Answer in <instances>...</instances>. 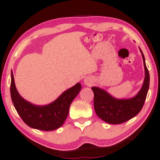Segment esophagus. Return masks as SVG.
Here are the masks:
<instances>
[{
	"instance_id": "esophagus-1",
	"label": "esophagus",
	"mask_w": 160,
	"mask_h": 160,
	"mask_svg": "<svg viewBox=\"0 0 160 160\" xmlns=\"http://www.w3.org/2000/svg\"><path fill=\"white\" fill-rule=\"evenodd\" d=\"M94 83V80L92 79V78L91 77H87L84 79V84L88 86V87H91V86Z\"/></svg>"
}]
</instances>
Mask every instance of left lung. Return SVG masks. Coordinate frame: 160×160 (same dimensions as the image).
I'll return each mask as SVG.
<instances>
[{
	"label": "left lung",
	"mask_w": 160,
	"mask_h": 160,
	"mask_svg": "<svg viewBox=\"0 0 160 160\" xmlns=\"http://www.w3.org/2000/svg\"><path fill=\"white\" fill-rule=\"evenodd\" d=\"M145 70V78L142 89L131 99H118L99 87H92L94 92V107L99 118L110 124H120L135 117L142 110L149 87V73L145 63L142 50Z\"/></svg>",
	"instance_id": "left-lung-1"
}]
</instances>
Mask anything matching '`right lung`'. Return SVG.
I'll list each match as a JSON object with an SVG mask.
<instances>
[{"mask_svg": "<svg viewBox=\"0 0 160 160\" xmlns=\"http://www.w3.org/2000/svg\"><path fill=\"white\" fill-rule=\"evenodd\" d=\"M82 89L77 83L49 105H34L25 100L16 88L14 78L11 71V97L18 114L27 126L38 130L49 131L58 128L63 124L68 115L69 107Z\"/></svg>", "mask_w": 160, "mask_h": 160, "instance_id": "1", "label": "right lung"}]
</instances>
